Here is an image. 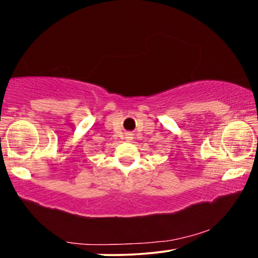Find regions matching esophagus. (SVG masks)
I'll return each instance as SVG.
<instances>
[{
    "label": "esophagus",
    "instance_id": "esophagus-1",
    "mask_svg": "<svg viewBox=\"0 0 258 258\" xmlns=\"http://www.w3.org/2000/svg\"><path fill=\"white\" fill-rule=\"evenodd\" d=\"M134 135H133V134H128V135H126V140H128V141H132L133 140V137Z\"/></svg>",
    "mask_w": 258,
    "mask_h": 258
}]
</instances>
